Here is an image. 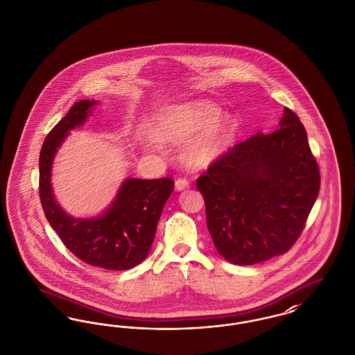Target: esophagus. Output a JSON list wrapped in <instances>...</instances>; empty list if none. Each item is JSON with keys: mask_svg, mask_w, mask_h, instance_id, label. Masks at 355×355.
Returning <instances> with one entry per match:
<instances>
[{"mask_svg": "<svg viewBox=\"0 0 355 355\" xmlns=\"http://www.w3.org/2000/svg\"><path fill=\"white\" fill-rule=\"evenodd\" d=\"M189 185H190V184H189V181L185 180V178H178V180L175 181V184H174L177 191H182V190H185V189L189 187Z\"/></svg>", "mask_w": 355, "mask_h": 355, "instance_id": "1", "label": "esophagus"}]
</instances>
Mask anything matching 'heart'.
<instances>
[{
  "mask_svg": "<svg viewBox=\"0 0 355 355\" xmlns=\"http://www.w3.org/2000/svg\"><path fill=\"white\" fill-rule=\"evenodd\" d=\"M239 121L223 114L220 105L210 100L173 103L159 114L155 133L168 142L182 145V155L194 166H209L229 152L239 135Z\"/></svg>",
  "mask_w": 355,
  "mask_h": 355,
  "instance_id": "1",
  "label": "heart"
}]
</instances>
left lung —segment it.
Segmentation results:
<instances>
[{"label": "left lung", "mask_w": 355, "mask_h": 355, "mask_svg": "<svg viewBox=\"0 0 355 355\" xmlns=\"http://www.w3.org/2000/svg\"><path fill=\"white\" fill-rule=\"evenodd\" d=\"M304 125L284 109L279 129L238 144L197 180L217 252L249 266L286 253L320 193Z\"/></svg>", "instance_id": "left-lung-1"}]
</instances>
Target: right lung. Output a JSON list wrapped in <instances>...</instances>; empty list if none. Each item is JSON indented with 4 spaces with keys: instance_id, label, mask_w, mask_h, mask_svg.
<instances>
[{
    "instance_id": "1",
    "label": "right lung",
    "mask_w": 355,
    "mask_h": 355,
    "mask_svg": "<svg viewBox=\"0 0 355 355\" xmlns=\"http://www.w3.org/2000/svg\"><path fill=\"white\" fill-rule=\"evenodd\" d=\"M97 102H76L45 138L40 153V198L46 220L77 258L106 270H128L150 252L174 181L126 178L113 201L96 217L76 218L60 206L51 187L54 157L70 130L84 125Z\"/></svg>"
}]
</instances>
